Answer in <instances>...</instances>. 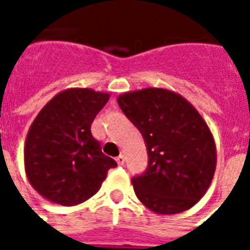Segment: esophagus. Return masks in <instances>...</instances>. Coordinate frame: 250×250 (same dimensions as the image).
I'll return each instance as SVG.
<instances>
[{
  "label": "esophagus",
  "mask_w": 250,
  "mask_h": 250,
  "mask_svg": "<svg viewBox=\"0 0 250 250\" xmlns=\"http://www.w3.org/2000/svg\"><path fill=\"white\" fill-rule=\"evenodd\" d=\"M116 163L122 166V165H125V157L123 155H119V157H116Z\"/></svg>",
  "instance_id": "esophagus-1"
}]
</instances>
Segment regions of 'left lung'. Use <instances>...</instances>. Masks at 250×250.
<instances>
[{"mask_svg":"<svg viewBox=\"0 0 250 250\" xmlns=\"http://www.w3.org/2000/svg\"><path fill=\"white\" fill-rule=\"evenodd\" d=\"M118 104L141 131L148 166L132 178L136 197L157 214L193 208L214 177L213 134L193 104L165 88H143L118 96Z\"/></svg>","mask_w":250,"mask_h":250,"instance_id":"8db88e82","label":"left lung"}]
</instances>
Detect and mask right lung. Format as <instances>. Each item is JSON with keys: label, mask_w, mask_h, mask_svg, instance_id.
Here are the masks:
<instances>
[{"label": "right lung", "mask_w": 250, "mask_h": 250, "mask_svg": "<svg viewBox=\"0 0 250 250\" xmlns=\"http://www.w3.org/2000/svg\"><path fill=\"white\" fill-rule=\"evenodd\" d=\"M109 93L68 88L48 102L30 125L24 165L29 184L53 204L75 206L98 193L112 158L104 155L91 134L95 116Z\"/></svg>", "instance_id": "right-lung-1"}]
</instances>
